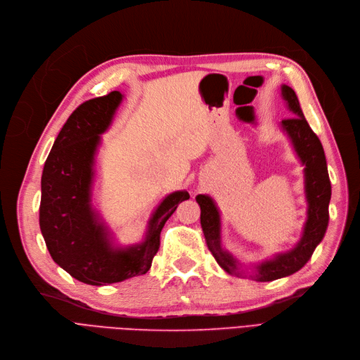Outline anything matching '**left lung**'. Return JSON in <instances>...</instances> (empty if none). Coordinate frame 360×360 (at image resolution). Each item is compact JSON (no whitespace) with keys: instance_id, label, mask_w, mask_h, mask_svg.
Returning a JSON list of instances; mask_svg holds the SVG:
<instances>
[{"instance_id":"obj_1","label":"left lung","mask_w":360,"mask_h":360,"mask_svg":"<svg viewBox=\"0 0 360 360\" xmlns=\"http://www.w3.org/2000/svg\"><path fill=\"white\" fill-rule=\"evenodd\" d=\"M281 96L285 101L288 111L295 117L283 120L280 127L292 143L300 164L304 167L303 177L307 210L299 242L290 250L274 253L271 258L253 264L248 269L246 265L222 246L221 212L215 200L210 195L196 196V202L200 207V226L205 242L218 265L230 276L248 277L256 281H274L288 277L304 266L323 238L330 219L328 205L331 199V183L323 148L318 136L306 122L296 92L287 84H281Z\"/></svg>"}]
</instances>
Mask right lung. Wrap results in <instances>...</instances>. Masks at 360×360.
<instances>
[{
    "instance_id": "obj_1",
    "label": "right lung",
    "mask_w": 360,
    "mask_h": 360,
    "mask_svg": "<svg viewBox=\"0 0 360 360\" xmlns=\"http://www.w3.org/2000/svg\"><path fill=\"white\" fill-rule=\"evenodd\" d=\"M124 95L114 91L83 102L68 117L45 161L39 226L54 262L84 284L107 285L146 274L160 234L177 205L191 196L168 193L153 210L142 242L120 245L94 207L96 155Z\"/></svg>"
}]
</instances>
